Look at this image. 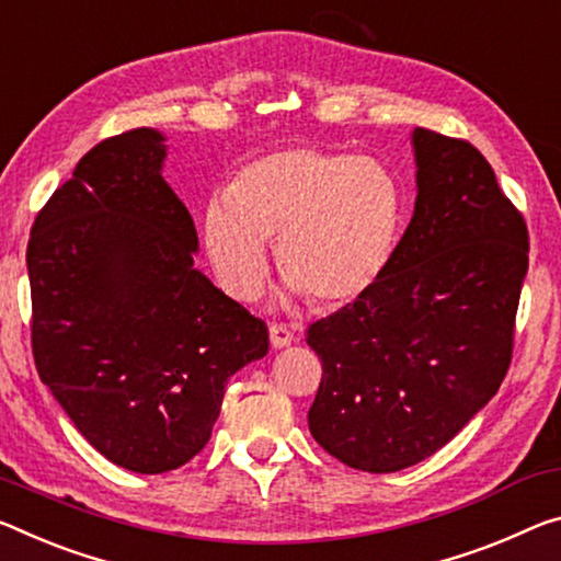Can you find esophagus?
I'll return each instance as SVG.
<instances>
[{
  "instance_id": "obj_1",
  "label": "esophagus",
  "mask_w": 561,
  "mask_h": 561,
  "mask_svg": "<svg viewBox=\"0 0 561 561\" xmlns=\"http://www.w3.org/2000/svg\"><path fill=\"white\" fill-rule=\"evenodd\" d=\"M291 340H295V334H291V329L287 324H279L274 322L270 324V342L274 350H282V346H289Z\"/></svg>"
}]
</instances>
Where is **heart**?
<instances>
[{"label": "heart", "mask_w": 561, "mask_h": 561, "mask_svg": "<svg viewBox=\"0 0 561 561\" xmlns=\"http://www.w3.org/2000/svg\"><path fill=\"white\" fill-rule=\"evenodd\" d=\"M402 225L394 174L369 157L289 147L239 169L229 194L202 215V242L229 297L260 295L266 242L289 287L319 307H342L375 287L392 262Z\"/></svg>", "instance_id": "1"}]
</instances>
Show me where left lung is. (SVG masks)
Instances as JSON below:
<instances>
[{"label": "left lung", "mask_w": 561, "mask_h": 561, "mask_svg": "<svg viewBox=\"0 0 561 561\" xmlns=\"http://www.w3.org/2000/svg\"><path fill=\"white\" fill-rule=\"evenodd\" d=\"M416 202L367 295L307 329L309 432L342 465L399 472L442 449L506 377L529 234L477 147L416 127Z\"/></svg>", "instance_id": "left-lung-1"}]
</instances>
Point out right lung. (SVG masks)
Here are the masks:
<instances>
[{
  "label": "right lung",
  "mask_w": 561,
  "mask_h": 561,
  "mask_svg": "<svg viewBox=\"0 0 561 561\" xmlns=\"http://www.w3.org/2000/svg\"><path fill=\"white\" fill-rule=\"evenodd\" d=\"M164 157L157 129L100 141L26 247L39 379L100 455L139 474L197 457L227 379L270 350L262 319L194 270L197 229Z\"/></svg>",
  "instance_id": "obj_1"
}]
</instances>
